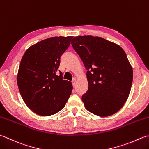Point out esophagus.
<instances>
[{"label": "esophagus", "mask_w": 149, "mask_h": 149, "mask_svg": "<svg viewBox=\"0 0 149 149\" xmlns=\"http://www.w3.org/2000/svg\"><path fill=\"white\" fill-rule=\"evenodd\" d=\"M76 82H77L76 79H73V81H72L73 86H75V84H76Z\"/></svg>", "instance_id": "obj_1"}]
</instances>
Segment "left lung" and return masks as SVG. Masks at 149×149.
I'll list each match as a JSON object with an SVG mask.
<instances>
[{
  "instance_id": "1",
  "label": "left lung",
  "mask_w": 149,
  "mask_h": 149,
  "mask_svg": "<svg viewBox=\"0 0 149 149\" xmlns=\"http://www.w3.org/2000/svg\"><path fill=\"white\" fill-rule=\"evenodd\" d=\"M87 70L88 89L82 96L86 109L101 117L113 115L129 97L133 70L125 51L100 37L83 36L71 42Z\"/></svg>"
}]
</instances>
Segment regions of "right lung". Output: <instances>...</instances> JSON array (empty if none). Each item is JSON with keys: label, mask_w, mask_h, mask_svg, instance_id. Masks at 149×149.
I'll return each mask as SVG.
<instances>
[{"label": "right lung", "mask_w": 149, "mask_h": 149, "mask_svg": "<svg viewBox=\"0 0 149 149\" xmlns=\"http://www.w3.org/2000/svg\"><path fill=\"white\" fill-rule=\"evenodd\" d=\"M73 37H54L27 49L20 63L17 84L28 107L42 116L54 115L65 107L72 84L56 73L60 58Z\"/></svg>", "instance_id": "obj_1"}]
</instances>
